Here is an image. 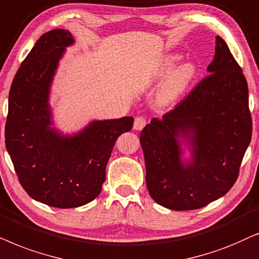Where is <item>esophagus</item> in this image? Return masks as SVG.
<instances>
[{
    "instance_id": "1",
    "label": "esophagus",
    "mask_w": 259,
    "mask_h": 259,
    "mask_svg": "<svg viewBox=\"0 0 259 259\" xmlns=\"http://www.w3.org/2000/svg\"><path fill=\"white\" fill-rule=\"evenodd\" d=\"M147 120L144 117H136L135 122H134V129L135 130H142L146 126Z\"/></svg>"
}]
</instances>
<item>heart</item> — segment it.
<instances>
[{
    "label": "heart",
    "instance_id": "obj_1",
    "mask_svg": "<svg viewBox=\"0 0 259 259\" xmlns=\"http://www.w3.org/2000/svg\"><path fill=\"white\" fill-rule=\"evenodd\" d=\"M180 60L181 55L168 54L162 58L155 68L151 82L154 85H158L163 80L157 95L161 104L169 105L179 101L188 91L196 78V65L192 61H185L177 67Z\"/></svg>",
    "mask_w": 259,
    "mask_h": 259
}]
</instances>
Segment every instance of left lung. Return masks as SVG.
I'll list each match as a JSON object with an SVG mask.
<instances>
[{"mask_svg": "<svg viewBox=\"0 0 259 259\" xmlns=\"http://www.w3.org/2000/svg\"><path fill=\"white\" fill-rule=\"evenodd\" d=\"M207 75L140 136L151 198L174 211L198 209L234 185L252 135L249 89L225 41L215 37Z\"/></svg>", "mask_w": 259, "mask_h": 259, "instance_id": "1", "label": "left lung"}]
</instances>
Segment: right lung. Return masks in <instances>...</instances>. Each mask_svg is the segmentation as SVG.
Masks as SVG:
<instances>
[{
  "label": "right lung",
  "mask_w": 259,
  "mask_h": 259,
  "mask_svg": "<svg viewBox=\"0 0 259 259\" xmlns=\"http://www.w3.org/2000/svg\"><path fill=\"white\" fill-rule=\"evenodd\" d=\"M74 42L66 29L40 36L14 77L6 123V148L20 184L32 199L58 208L97 198L116 140L134 124L133 117L94 119L72 134L54 126L51 88Z\"/></svg>",
  "instance_id": "1"
}]
</instances>
